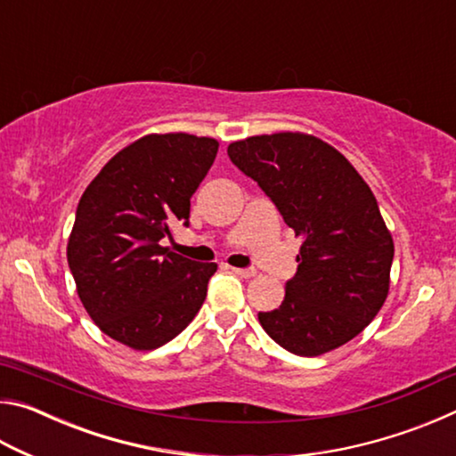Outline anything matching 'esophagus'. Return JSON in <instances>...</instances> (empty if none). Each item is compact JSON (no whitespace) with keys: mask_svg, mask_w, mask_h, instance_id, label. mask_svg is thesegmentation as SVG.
Masks as SVG:
<instances>
[{"mask_svg":"<svg viewBox=\"0 0 456 456\" xmlns=\"http://www.w3.org/2000/svg\"><path fill=\"white\" fill-rule=\"evenodd\" d=\"M231 269H233V273H237L239 277H243V280H249V277L257 275L256 269H243V267H231Z\"/></svg>","mask_w":456,"mask_h":456,"instance_id":"esophagus-1","label":"esophagus"}]
</instances>
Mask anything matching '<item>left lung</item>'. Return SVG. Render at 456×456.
I'll use <instances>...</instances> for the list:
<instances>
[{"label":"left lung","instance_id":"8db88e82","mask_svg":"<svg viewBox=\"0 0 456 456\" xmlns=\"http://www.w3.org/2000/svg\"><path fill=\"white\" fill-rule=\"evenodd\" d=\"M227 152L302 239L297 273L281 305L257 314L261 328L305 358L350 342L390 289L395 241L374 192L342 152L314 134L247 136Z\"/></svg>","mask_w":456,"mask_h":456}]
</instances>
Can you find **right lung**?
Instances as JSON below:
<instances>
[{
  "mask_svg": "<svg viewBox=\"0 0 456 456\" xmlns=\"http://www.w3.org/2000/svg\"><path fill=\"white\" fill-rule=\"evenodd\" d=\"M219 142L189 133L144 134L108 160L76 209L68 265L92 322L130 350L171 342L195 318L217 264L160 245L189 223L191 197Z\"/></svg>",
  "mask_w": 456,
  "mask_h": 456,
  "instance_id": "right-lung-1",
  "label": "right lung"
}]
</instances>
